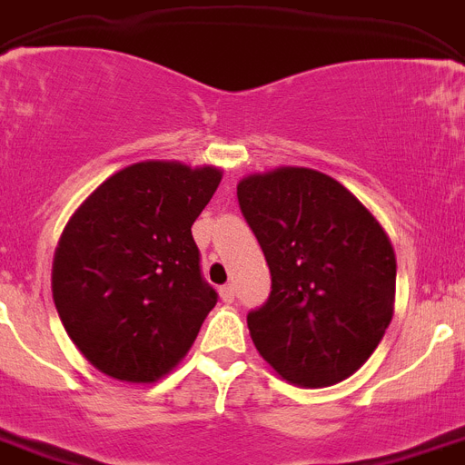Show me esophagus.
Returning <instances> with one entry per match:
<instances>
[{
  "mask_svg": "<svg viewBox=\"0 0 465 465\" xmlns=\"http://www.w3.org/2000/svg\"><path fill=\"white\" fill-rule=\"evenodd\" d=\"M218 293H221V301H223V303H232V301H235V287H232V284L221 287L218 289Z\"/></svg>",
  "mask_w": 465,
  "mask_h": 465,
  "instance_id": "1",
  "label": "esophagus"
}]
</instances>
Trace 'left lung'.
<instances>
[{"mask_svg": "<svg viewBox=\"0 0 465 465\" xmlns=\"http://www.w3.org/2000/svg\"><path fill=\"white\" fill-rule=\"evenodd\" d=\"M237 200L271 268L253 346L293 386L324 388L362 367L395 311V249L336 178L305 166L249 173Z\"/></svg>", "mask_w": 465, "mask_h": 465, "instance_id": "8db88e82", "label": "left lung"}]
</instances>
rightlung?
I'll return each instance as SVG.
<instances>
[{"instance_id": "add662e5", "label": "right lung", "mask_w": 465, "mask_h": 465, "mask_svg": "<svg viewBox=\"0 0 465 465\" xmlns=\"http://www.w3.org/2000/svg\"><path fill=\"white\" fill-rule=\"evenodd\" d=\"M221 178L209 164L136 162L105 178L63 228L55 311L101 374L154 383L193 348L216 292L202 280L190 228Z\"/></svg>"}]
</instances>
